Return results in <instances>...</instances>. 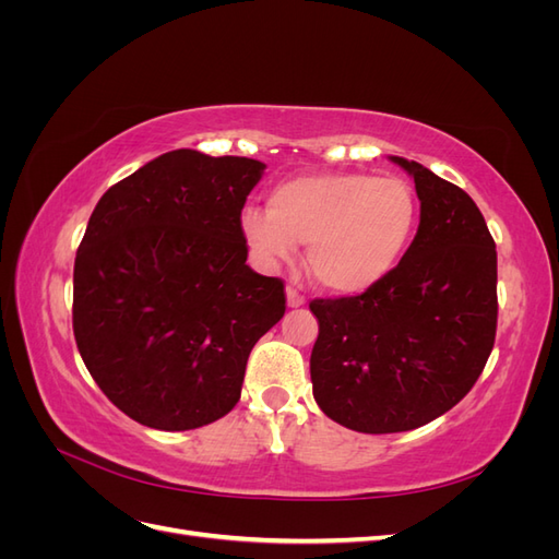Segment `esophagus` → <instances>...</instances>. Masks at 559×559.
<instances>
[{"label": "esophagus", "mask_w": 559, "mask_h": 559, "mask_svg": "<svg viewBox=\"0 0 559 559\" xmlns=\"http://www.w3.org/2000/svg\"><path fill=\"white\" fill-rule=\"evenodd\" d=\"M286 306L300 308V306H306V298H302L296 289H292V286H289V289H286Z\"/></svg>", "instance_id": "obj_1"}]
</instances>
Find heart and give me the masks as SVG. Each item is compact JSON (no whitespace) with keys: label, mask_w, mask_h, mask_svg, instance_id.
Returning <instances> with one entry per match:
<instances>
[{"label":"heart","mask_w":559,"mask_h":559,"mask_svg":"<svg viewBox=\"0 0 559 559\" xmlns=\"http://www.w3.org/2000/svg\"><path fill=\"white\" fill-rule=\"evenodd\" d=\"M419 218L415 191L396 177L306 175L277 183L267 210L247 207L242 238L263 267L308 245V270L326 292L354 296L394 273Z\"/></svg>","instance_id":"b5f03b06"}]
</instances>
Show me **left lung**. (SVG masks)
Wrapping results in <instances>:
<instances>
[{
  "mask_svg": "<svg viewBox=\"0 0 559 559\" xmlns=\"http://www.w3.org/2000/svg\"><path fill=\"white\" fill-rule=\"evenodd\" d=\"M389 158L415 179L413 245L373 289L310 302L314 401L361 433L411 431L448 413L497 335V249L476 202L425 165Z\"/></svg>",
  "mask_w": 559,
  "mask_h": 559,
  "instance_id": "left-lung-1",
  "label": "left lung"
}]
</instances>
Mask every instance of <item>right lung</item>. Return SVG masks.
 Segmentation results:
<instances>
[{"label":"right lung","mask_w":559,"mask_h":559,"mask_svg":"<svg viewBox=\"0 0 559 559\" xmlns=\"http://www.w3.org/2000/svg\"><path fill=\"white\" fill-rule=\"evenodd\" d=\"M265 165L177 148L114 183L74 261L76 347L134 421L189 431L240 401L251 347L284 317V284L247 265L240 214Z\"/></svg>","instance_id":"1"}]
</instances>
